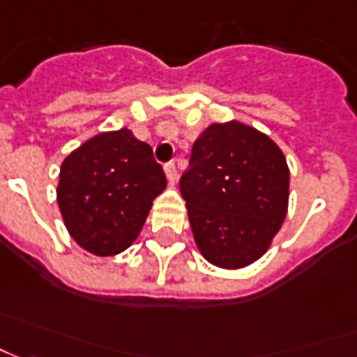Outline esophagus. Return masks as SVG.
I'll return each instance as SVG.
<instances>
[{
	"label": "esophagus",
	"mask_w": 357,
	"mask_h": 357,
	"mask_svg": "<svg viewBox=\"0 0 357 357\" xmlns=\"http://www.w3.org/2000/svg\"><path fill=\"white\" fill-rule=\"evenodd\" d=\"M165 174H167V181H169V183H176V176H178V173H176V165H174V162H167V165H165Z\"/></svg>",
	"instance_id": "esophagus-1"
}]
</instances>
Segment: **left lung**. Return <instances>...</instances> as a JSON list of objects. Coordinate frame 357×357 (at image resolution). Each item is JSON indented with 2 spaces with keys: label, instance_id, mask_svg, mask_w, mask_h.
<instances>
[{
  "label": "left lung",
  "instance_id": "obj_1",
  "mask_svg": "<svg viewBox=\"0 0 357 357\" xmlns=\"http://www.w3.org/2000/svg\"><path fill=\"white\" fill-rule=\"evenodd\" d=\"M188 222L204 259L222 269L257 261L289 206V167L271 137L240 121L208 126L181 176Z\"/></svg>",
  "mask_w": 357,
  "mask_h": 357
}]
</instances>
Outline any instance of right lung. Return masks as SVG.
Masks as SVG:
<instances>
[{"label": "right lung", "mask_w": 357, "mask_h": 357, "mask_svg": "<svg viewBox=\"0 0 357 357\" xmlns=\"http://www.w3.org/2000/svg\"><path fill=\"white\" fill-rule=\"evenodd\" d=\"M165 188L153 149L123 128L96 135L62 161L56 202L73 240L109 257L137 240Z\"/></svg>", "instance_id": "add662e5"}]
</instances>
